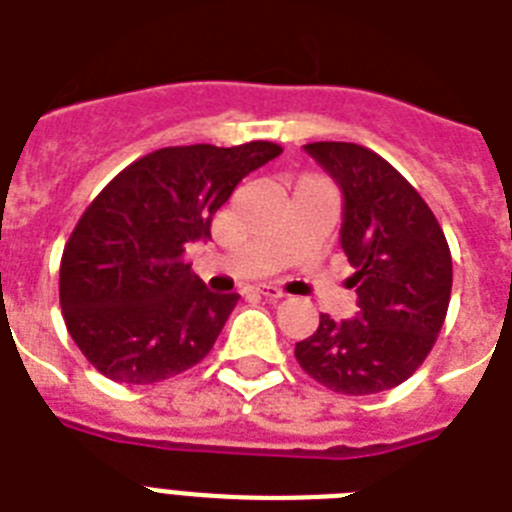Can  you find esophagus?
I'll return each mask as SVG.
<instances>
[{"label": "esophagus", "instance_id": "obj_1", "mask_svg": "<svg viewBox=\"0 0 512 512\" xmlns=\"http://www.w3.org/2000/svg\"><path fill=\"white\" fill-rule=\"evenodd\" d=\"M256 293L264 295L266 301H280V298H285V293H282L280 287H274V285H259L256 287Z\"/></svg>", "mask_w": 512, "mask_h": 512}]
</instances>
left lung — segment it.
<instances>
[{"label": "left lung", "instance_id": "obj_1", "mask_svg": "<svg viewBox=\"0 0 512 512\" xmlns=\"http://www.w3.org/2000/svg\"><path fill=\"white\" fill-rule=\"evenodd\" d=\"M342 190L340 246L356 266V319L319 316L295 342L308 377L342 395H377L411 377L445 324L453 259L426 201L390 162L358 143L303 146Z\"/></svg>", "mask_w": 512, "mask_h": 512}]
</instances>
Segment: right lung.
<instances>
[{
    "label": "right lung",
    "mask_w": 512,
    "mask_h": 512,
    "mask_svg": "<svg viewBox=\"0 0 512 512\" xmlns=\"http://www.w3.org/2000/svg\"><path fill=\"white\" fill-rule=\"evenodd\" d=\"M282 149L251 141L151 151L91 201L59 264V306L80 353L107 379L154 384L214 348L238 293H209L183 253L211 238L235 185Z\"/></svg>",
    "instance_id": "right-lung-1"
}]
</instances>
